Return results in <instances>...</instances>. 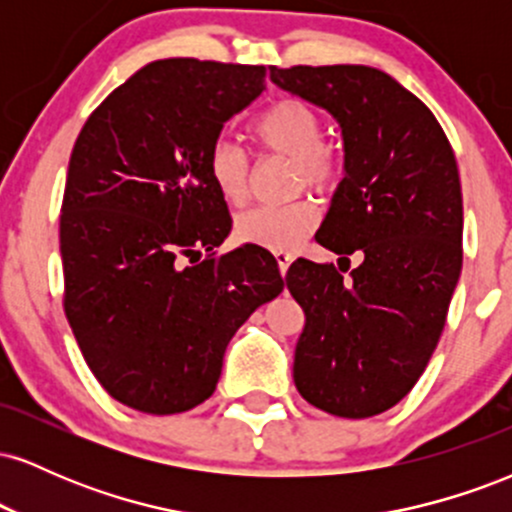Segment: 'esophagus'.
Instances as JSON below:
<instances>
[{"label":"esophagus","mask_w":512,"mask_h":512,"mask_svg":"<svg viewBox=\"0 0 512 512\" xmlns=\"http://www.w3.org/2000/svg\"><path fill=\"white\" fill-rule=\"evenodd\" d=\"M274 257H276V264H279L281 276H284L286 272H289V264L293 262V255H291V252H286V250H276Z\"/></svg>","instance_id":"34e87169"}]
</instances>
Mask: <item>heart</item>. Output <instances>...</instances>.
Instances as JSON below:
<instances>
[{
    "mask_svg": "<svg viewBox=\"0 0 512 512\" xmlns=\"http://www.w3.org/2000/svg\"><path fill=\"white\" fill-rule=\"evenodd\" d=\"M250 134L264 154L291 158L293 187L332 192L344 175L342 156L327 146L325 125L313 105L298 98H281L264 108L250 122ZM207 175L223 202L243 204L248 197L250 161L238 144L216 139L207 151ZM317 223V209L310 199H296L284 207H257L236 219V236L243 243L269 250L293 248Z\"/></svg>",
    "mask_w": 512,
    "mask_h": 512,
    "instance_id": "b5f03b06",
    "label": "heart"
}]
</instances>
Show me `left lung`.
<instances>
[{
	"label": "left lung",
	"mask_w": 512,
	"mask_h": 512,
	"mask_svg": "<svg viewBox=\"0 0 512 512\" xmlns=\"http://www.w3.org/2000/svg\"><path fill=\"white\" fill-rule=\"evenodd\" d=\"M269 79L325 108L344 137V180L315 240L346 267H289L305 313L293 380L313 407L368 419L409 395L443 334L462 269L455 154L431 110L380 69L298 64ZM354 251L364 262L350 273Z\"/></svg>",
	"instance_id": "8db88e82"
}]
</instances>
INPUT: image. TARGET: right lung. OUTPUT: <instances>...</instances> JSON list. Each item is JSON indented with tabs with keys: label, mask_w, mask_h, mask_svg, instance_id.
<instances>
[{
	"label": "right lung",
	"mask_w": 512,
	"mask_h": 512,
	"mask_svg": "<svg viewBox=\"0 0 512 512\" xmlns=\"http://www.w3.org/2000/svg\"><path fill=\"white\" fill-rule=\"evenodd\" d=\"M264 76L192 57L151 62L76 137L60 216L64 313L103 390L144 414L214 395L233 334L284 291L260 245L216 255L231 214L204 166Z\"/></svg>",
	"instance_id": "obj_1"
}]
</instances>
